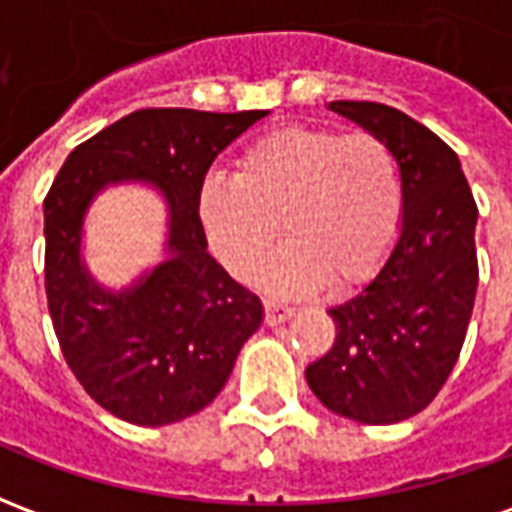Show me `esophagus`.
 <instances>
[{
	"mask_svg": "<svg viewBox=\"0 0 512 512\" xmlns=\"http://www.w3.org/2000/svg\"><path fill=\"white\" fill-rule=\"evenodd\" d=\"M290 315H293V307H288V304H279V301H266V323L268 326L285 323Z\"/></svg>",
	"mask_w": 512,
	"mask_h": 512,
	"instance_id": "1",
	"label": "esophagus"
}]
</instances>
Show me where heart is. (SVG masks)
I'll return each instance as SVG.
<instances>
[{
	"mask_svg": "<svg viewBox=\"0 0 512 512\" xmlns=\"http://www.w3.org/2000/svg\"><path fill=\"white\" fill-rule=\"evenodd\" d=\"M197 213L213 252L238 279H252L279 230L288 238L260 271L282 296L354 288L376 274L403 219V178L376 134L285 126L238 156V175L211 172Z\"/></svg>",
	"mask_w": 512,
	"mask_h": 512,
	"instance_id": "b5f03b06",
	"label": "heart"
}]
</instances>
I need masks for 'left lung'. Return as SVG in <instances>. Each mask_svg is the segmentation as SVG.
<instances>
[{
    "label": "left lung",
    "instance_id": "obj_1",
    "mask_svg": "<svg viewBox=\"0 0 512 512\" xmlns=\"http://www.w3.org/2000/svg\"><path fill=\"white\" fill-rule=\"evenodd\" d=\"M329 106L392 147L403 224L376 277L329 310L334 345L304 376L334 414L392 425L430 406L461 356L477 293V205L455 150L430 128L373 101Z\"/></svg>",
    "mask_w": 512,
    "mask_h": 512
}]
</instances>
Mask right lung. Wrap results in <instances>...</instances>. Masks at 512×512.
<instances>
[{
  "label": "right lung",
  "instance_id": "1",
  "mask_svg": "<svg viewBox=\"0 0 512 512\" xmlns=\"http://www.w3.org/2000/svg\"><path fill=\"white\" fill-rule=\"evenodd\" d=\"M268 112L139 109L90 136L43 200L46 299L62 356L95 403L158 428L222 392L263 304L211 255L197 191L213 158ZM120 179L153 182L170 205V257L131 289L104 291L83 268V213Z\"/></svg>",
  "mask_w": 512,
  "mask_h": 512
}]
</instances>
